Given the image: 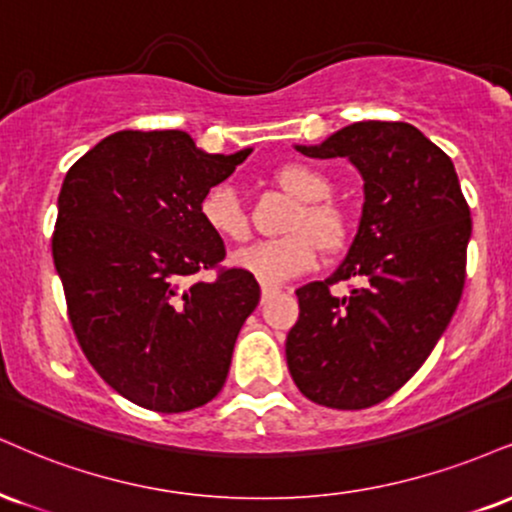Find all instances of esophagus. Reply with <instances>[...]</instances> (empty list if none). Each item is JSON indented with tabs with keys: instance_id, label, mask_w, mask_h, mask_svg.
<instances>
[{
	"instance_id": "1",
	"label": "esophagus",
	"mask_w": 512,
	"mask_h": 512,
	"mask_svg": "<svg viewBox=\"0 0 512 512\" xmlns=\"http://www.w3.org/2000/svg\"><path fill=\"white\" fill-rule=\"evenodd\" d=\"M276 293V288L274 286H267V283H264L262 286V300H267L269 295H274Z\"/></svg>"
}]
</instances>
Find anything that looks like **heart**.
<instances>
[{"label": "heart", "mask_w": 512, "mask_h": 512, "mask_svg": "<svg viewBox=\"0 0 512 512\" xmlns=\"http://www.w3.org/2000/svg\"><path fill=\"white\" fill-rule=\"evenodd\" d=\"M279 186L300 200L288 224V236L260 240L231 255V264L257 281L276 286L295 276L310 272L317 264V245L324 252L343 248L348 238L346 214L326 202L331 195V181L322 171L307 164H288L276 174ZM200 217L214 236L224 240H245L250 233L248 214L231 186H212L200 200Z\"/></svg>", "instance_id": "b5f03b06"}]
</instances>
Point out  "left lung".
<instances>
[{
  "mask_svg": "<svg viewBox=\"0 0 512 512\" xmlns=\"http://www.w3.org/2000/svg\"><path fill=\"white\" fill-rule=\"evenodd\" d=\"M295 150L350 159L365 181V205L346 260L329 279L295 291L288 369L312 403L372 408L424 365L451 322L465 286L470 207L451 157L410 123L357 121ZM350 278L361 286L343 299L330 295Z\"/></svg>",
  "mask_w": 512,
  "mask_h": 512,
  "instance_id": "8db88e82",
  "label": "left lung"
}]
</instances>
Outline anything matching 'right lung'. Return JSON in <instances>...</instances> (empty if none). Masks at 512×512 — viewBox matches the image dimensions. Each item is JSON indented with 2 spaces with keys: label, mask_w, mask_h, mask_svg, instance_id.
<instances>
[{
  "label": "right lung",
  "mask_w": 512,
  "mask_h": 512,
  "mask_svg": "<svg viewBox=\"0 0 512 512\" xmlns=\"http://www.w3.org/2000/svg\"><path fill=\"white\" fill-rule=\"evenodd\" d=\"M250 150L207 155L183 131H119L71 166L52 236L80 348L140 408L186 412L224 386L255 276L219 267L224 240L200 200ZM217 268L212 282L193 280Z\"/></svg>",
  "instance_id": "1"
}]
</instances>
